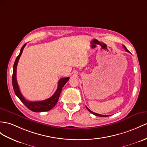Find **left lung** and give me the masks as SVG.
Segmentation results:
<instances>
[{
  "label": "left lung",
  "mask_w": 147,
  "mask_h": 147,
  "mask_svg": "<svg viewBox=\"0 0 147 147\" xmlns=\"http://www.w3.org/2000/svg\"><path fill=\"white\" fill-rule=\"evenodd\" d=\"M123 47H124V49H125V51H126L127 52H129L130 53V52L129 51H128V50H127V49L126 48V47H125V45H123ZM87 110L89 111V112H90V113H92V114H94V115H96V116H98V117H108V116H109V115H100V114H98V113H94V112H92V111H91L90 109H89L88 108H87Z\"/></svg>",
  "instance_id": "1"
}]
</instances>
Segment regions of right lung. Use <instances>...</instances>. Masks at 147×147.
Wrapping results in <instances>:
<instances>
[{"mask_svg": "<svg viewBox=\"0 0 147 147\" xmlns=\"http://www.w3.org/2000/svg\"><path fill=\"white\" fill-rule=\"evenodd\" d=\"M27 44H25L21 48L20 53L17 57L16 59V61L14 62V65L13 67V75H12V85L14 92H15L16 95L18 96L20 101L22 102L24 104L26 105L27 108L32 110V112H46V111H49L51 110L53 107H54L57 102L59 100V96L60 95V93L62 92V88L65 84L69 80V77H65V78H60L58 82V88H57V90L54 93L51 97H50L47 99L44 100L42 101H37V102H30L28 101L24 98V96L21 94L20 91V89L19 87V85L17 84V78H16V71H17V66L18 62L20 57L22 55V53L23 52V50L26 45Z\"/></svg>", "mask_w": 147, "mask_h": 147, "instance_id": "right-lung-1", "label": "right lung"}]
</instances>
